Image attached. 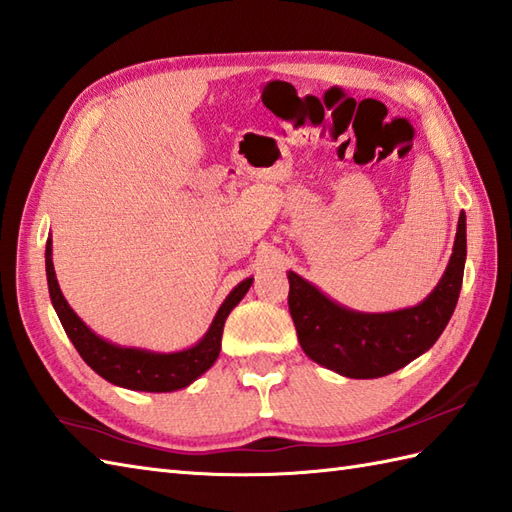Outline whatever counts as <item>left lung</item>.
Segmentation results:
<instances>
[{
  "label": "left lung",
  "instance_id": "1",
  "mask_svg": "<svg viewBox=\"0 0 512 512\" xmlns=\"http://www.w3.org/2000/svg\"><path fill=\"white\" fill-rule=\"evenodd\" d=\"M466 262V215L438 286L413 308L367 314L343 308L297 273H288V308L301 350L347 378H380L424 354L447 328L460 297Z\"/></svg>",
  "mask_w": 512,
  "mask_h": 512
}]
</instances>
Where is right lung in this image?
<instances>
[{
    "label": "right lung",
    "mask_w": 512,
    "mask_h": 512,
    "mask_svg": "<svg viewBox=\"0 0 512 512\" xmlns=\"http://www.w3.org/2000/svg\"><path fill=\"white\" fill-rule=\"evenodd\" d=\"M46 275L52 306L59 314V321L65 334L70 336L72 345L76 347V352L81 354L83 361L88 363L96 374L110 380L112 385L134 391H154V394L176 391L191 385L195 378L202 376L206 369L217 361L222 347L224 321L237 303L244 299L250 284H253V277H248L231 290V295L224 299L220 310H217L209 332H206L193 347L182 352L160 354L138 350V347L114 345L101 339L99 334H94L88 325L76 317V312L68 306V301L61 295L57 275H54L52 239L46 242Z\"/></svg>",
    "instance_id": "right-lung-1"
}]
</instances>
